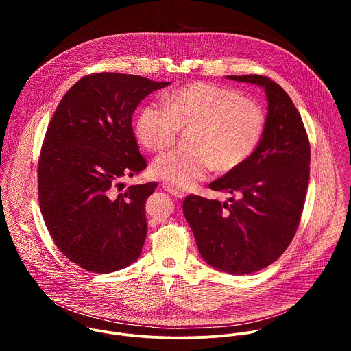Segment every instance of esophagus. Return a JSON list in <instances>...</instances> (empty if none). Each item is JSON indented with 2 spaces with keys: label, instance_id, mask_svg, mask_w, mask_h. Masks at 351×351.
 I'll use <instances>...</instances> for the list:
<instances>
[{
  "label": "esophagus",
  "instance_id": "34e87169",
  "mask_svg": "<svg viewBox=\"0 0 351 351\" xmlns=\"http://www.w3.org/2000/svg\"><path fill=\"white\" fill-rule=\"evenodd\" d=\"M162 187H164L169 194H172L173 197H176V198H183V197H184V191H183V190L176 189V187H173V186L168 184V183H165Z\"/></svg>",
  "mask_w": 351,
  "mask_h": 351
}]
</instances>
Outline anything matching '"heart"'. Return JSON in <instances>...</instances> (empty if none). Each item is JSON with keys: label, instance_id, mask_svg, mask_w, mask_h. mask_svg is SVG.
Listing matches in <instances>:
<instances>
[{"label": "heart", "instance_id": "1", "mask_svg": "<svg viewBox=\"0 0 351 351\" xmlns=\"http://www.w3.org/2000/svg\"><path fill=\"white\" fill-rule=\"evenodd\" d=\"M267 126L263 107L230 87L194 82L162 95V104L148 103L137 114L134 134L148 152H162L189 130L190 148L172 149L152 164L154 178L186 189L210 171L230 172L258 148Z\"/></svg>", "mask_w": 351, "mask_h": 351}]
</instances>
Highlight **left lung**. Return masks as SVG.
I'll return each mask as SVG.
<instances>
[{"label": "left lung", "mask_w": 351, "mask_h": 351, "mask_svg": "<svg viewBox=\"0 0 351 351\" xmlns=\"http://www.w3.org/2000/svg\"><path fill=\"white\" fill-rule=\"evenodd\" d=\"M228 77L265 90V132L252 157L210 183L215 191L233 194L229 203L190 194L183 213L204 261L245 275L271 265L291 243L306 202L311 154L303 119L278 83L261 75Z\"/></svg>", "instance_id": "obj_1"}]
</instances>
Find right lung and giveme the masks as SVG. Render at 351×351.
Returning <instances> with one entry per match:
<instances>
[{
  "label": "right lung",
  "mask_w": 351,
  "mask_h": 351,
  "mask_svg": "<svg viewBox=\"0 0 351 351\" xmlns=\"http://www.w3.org/2000/svg\"><path fill=\"white\" fill-rule=\"evenodd\" d=\"M169 82L91 73L62 97L38 158V203L60 252L86 271L108 274L134 263L147 234L145 199L157 183L121 180L145 169L132 117L141 99Z\"/></svg>",
  "instance_id": "obj_1"
}]
</instances>
